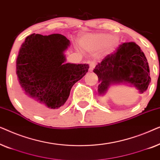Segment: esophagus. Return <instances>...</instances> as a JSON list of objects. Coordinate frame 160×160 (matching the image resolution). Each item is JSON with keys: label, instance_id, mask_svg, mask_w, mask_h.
I'll return each instance as SVG.
<instances>
[{"label": "esophagus", "instance_id": "1", "mask_svg": "<svg viewBox=\"0 0 160 160\" xmlns=\"http://www.w3.org/2000/svg\"><path fill=\"white\" fill-rule=\"evenodd\" d=\"M95 62H91L90 63H89V70L92 71V70L95 68Z\"/></svg>", "mask_w": 160, "mask_h": 160}]
</instances>
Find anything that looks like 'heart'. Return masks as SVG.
Here are the masks:
<instances>
[{"label":"heart","instance_id":"obj_1","mask_svg":"<svg viewBox=\"0 0 160 160\" xmlns=\"http://www.w3.org/2000/svg\"><path fill=\"white\" fill-rule=\"evenodd\" d=\"M119 44V38L107 33H90L80 39L81 47L85 52L95 54L101 52L108 54L114 51Z\"/></svg>","mask_w":160,"mask_h":160}]
</instances>
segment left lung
Returning <instances> with one entry per match:
<instances>
[{
  "mask_svg": "<svg viewBox=\"0 0 160 160\" xmlns=\"http://www.w3.org/2000/svg\"><path fill=\"white\" fill-rule=\"evenodd\" d=\"M98 76L99 95H104L112 85L135 87L143 94L151 82L145 54L135 42L123 43L116 52L106 56L93 70Z\"/></svg>",
  "mask_w": 160,
  "mask_h": 160,
  "instance_id": "8db88e82",
  "label": "left lung"
}]
</instances>
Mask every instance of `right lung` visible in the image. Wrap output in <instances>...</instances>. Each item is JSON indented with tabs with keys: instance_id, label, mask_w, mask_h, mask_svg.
<instances>
[{
	"instance_id": "1",
	"label": "right lung",
	"mask_w": 160,
	"mask_h": 160,
	"mask_svg": "<svg viewBox=\"0 0 160 160\" xmlns=\"http://www.w3.org/2000/svg\"><path fill=\"white\" fill-rule=\"evenodd\" d=\"M70 44L61 34L32 33L21 45L16 74L21 97L32 110L45 113L60 109L73 84L88 71V64L65 62Z\"/></svg>"
}]
</instances>
